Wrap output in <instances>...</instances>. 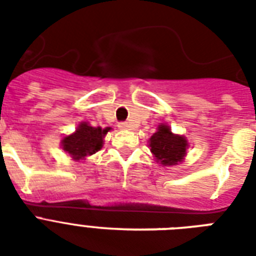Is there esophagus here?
Segmentation results:
<instances>
[{
	"label": "esophagus",
	"instance_id": "34e87169",
	"mask_svg": "<svg viewBox=\"0 0 256 256\" xmlns=\"http://www.w3.org/2000/svg\"><path fill=\"white\" fill-rule=\"evenodd\" d=\"M118 128H120V130H126V128H128V122H120V124H118Z\"/></svg>",
	"mask_w": 256,
	"mask_h": 256
}]
</instances>
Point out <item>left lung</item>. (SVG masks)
<instances>
[{
  "label": "left lung",
  "instance_id": "obj_1",
  "mask_svg": "<svg viewBox=\"0 0 256 256\" xmlns=\"http://www.w3.org/2000/svg\"><path fill=\"white\" fill-rule=\"evenodd\" d=\"M148 144L152 156L164 166H172L182 162L188 148L184 136L172 134L171 128L164 124L158 126V130L152 134Z\"/></svg>",
  "mask_w": 256,
  "mask_h": 256
}]
</instances>
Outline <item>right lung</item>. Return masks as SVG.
I'll return each instance as SVG.
<instances>
[{"label":"right lung","mask_w":256,"mask_h":256,"mask_svg":"<svg viewBox=\"0 0 256 256\" xmlns=\"http://www.w3.org/2000/svg\"><path fill=\"white\" fill-rule=\"evenodd\" d=\"M108 130L110 128H92L88 122H81L73 134L61 140V146L74 160H85L102 148L104 138Z\"/></svg>","instance_id":"add662e5"}]
</instances>
